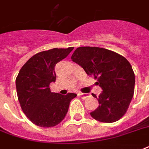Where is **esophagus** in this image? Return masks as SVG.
Instances as JSON below:
<instances>
[{
	"label": "esophagus",
	"mask_w": 149,
	"mask_h": 149,
	"mask_svg": "<svg viewBox=\"0 0 149 149\" xmlns=\"http://www.w3.org/2000/svg\"><path fill=\"white\" fill-rule=\"evenodd\" d=\"M79 96L81 97V99H83V100H86V99H87L89 97V95L88 93H79Z\"/></svg>",
	"instance_id": "1"
}]
</instances>
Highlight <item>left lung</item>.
I'll return each instance as SVG.
<instances>
[{"label": "left lung", "instance_id": "obj_1", "mask_svg": "<svg viewBox=\"0 0 149 149\" xmlns=\"http://www.w3.org/2000/svg\"><path fill=\"white\" fill-rule=\"evenodd\" d=\"M71 60L88 75L97 79L102 93L97 97L99 106L90 113L101 123H114L125 115L134 93L135 75L131 64L121 55L99 47H79Z\"/></svg>", "mask_w": 149, "mask_h": 149}]
</instances>
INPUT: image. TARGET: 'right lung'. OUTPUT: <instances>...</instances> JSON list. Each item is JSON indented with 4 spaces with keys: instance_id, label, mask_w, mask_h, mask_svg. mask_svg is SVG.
Segmentation results:
<instances>
[{
    "instance_id": "add662e5",
    "label": "right lung",
    "mask_w": 149,
    "mask_h": 149,
    "mask_svg": "<svg viewBox=\"0 0 149 149\" xmlns=\"http://www.w3.org/2000/svg\"><path fill=\"white\" fill-rule=\"evenodd\" d=\"M73 47L52 49L33 56L22 67L15 79L18 100L26 117L41 127L60 123L68 113L70 100L77 96L52 93L49 85L55 82V67L68 56Z\"/></svg>"
}]
</instances>
